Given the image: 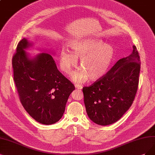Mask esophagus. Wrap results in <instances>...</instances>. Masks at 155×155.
I'll return each mask as SVG.
<instances>
[{
  "instance_id": "1",
  "label": "esophagus",
  "mask_w": 155,
  "mask_h": 155,
  "mask_svg": "<svg viewBox=\"0 0 155 155\" xmlns=\"http://www.w3.org/2000/svg\"><path fill=\"white\" fill-rule=\"evenodd\" d=\"M75 87L77 89H82V86H81V85H78V84H76L75 85Z\"/></svg>"
}]
</instances>
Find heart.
I'll return each instance as SVG.
<instances>
[{"label": "heart", "instance_id": "obj_1", "mask_svg": "<svg viewBox=\"0 0 155 155\" xmlns=\"http://www.w3.org/2000/svg\"><path fill=\"white\" fill-rule=\"evenodd\" d=\"M69 45L71 51L62 48L60 51L59 66L62 71L70 74L81 59V68L71 74L74 82H84L89 78L97 81L105 75L115 54L112 45L94 38L74 39Z\"/></svg>", "mask_w": 155, "mask_h": 155}]
</instances>
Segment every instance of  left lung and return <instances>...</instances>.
Listing matches in <instances>:
<instances>
[{"mask_svg": "<svg viewBox=\"0 0 155 155\" xmlns=\"http://www.w3.org/2000/svg\"><path fill=\"white\" fill-rule=\"evenodd\" d=\"M140 70V56L134 45L129 56L119 59L104 77L83 87L84 104L91 121L106 126L121 118L135 99Z\"/></svg>", "mask_w": 155, "mask_h": 155, "instance_id": "left-lung-1", "label": "left lung"}]
</instances>
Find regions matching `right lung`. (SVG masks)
<instances>
[{
  "instance_id": "obj_1",
  "label": "right lung",
  "mask_w": 155,
  "mask_h": 155,
  "mask_svg": "<svg viewBox=\"0 0 155 155\" xmlns=\"http://www.w3.org/2000/svg\"><path fill=\"white\" fill-rule=\"evenodd\" d=\"M31 46L26 38L17 45L12 59L14 81L28 114L41 124H52L62 117L74 86L58 70L51 55L28 57L25 50Z\"/></svg>"
}]
</instances>
